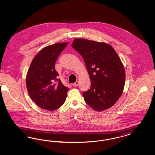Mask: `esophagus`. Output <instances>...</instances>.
I'll use <instances>...</instances> for the list:
<instances>
[{
    "mask_svg": "<svg viewBox=\"0 0 155 155\" xmlns=\"http://www.w3.org/2000/svg\"><path fill=\"white\" fill-rule=\"evenodd\" d=\"M78 84H79V82L78 81H76L75 82H74V84H73V86L74 87H77L78 85Z\"/></svg>",
    "mask_w": 155,
    "mask_h": 155,
    "instance_id": "34e87169",
    "label": "esophagus"
}]
</instances>
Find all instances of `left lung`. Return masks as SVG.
<instances>
[{"label": "left lung", "instance_id": "1", "mask_svg": "<svg viewBox=\"0 0 155 155\" xmlns=\"http://www.w3.org/2000/svg\"><path fill=\"white\" fill-rule=\"evenodd\" d=\"M71 46L84 60L91 87L82 94L85 102L96 111L106 110L120 97L125 84L124 66L110 45L85 39H74Z\"/></svg>", "mask_w": 155, "mask_h": 155}]
</instances>
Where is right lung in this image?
Masks as SVG:
<instances>
[{
  "instance_id": "obj_1",
  "label": "right lung",
  "mask_w": 155,
  "mask_h": 155,
  "mask_svg": "<svg viewBox=\"0 0 155 155\" xmlns=\"http://www.w3.org/2000/svg\"><path fill=\"white\" fill-rule=\"evenodd\" d=\"M67 42L49 45L32 60L26 77L28 92L32 101L43 109L53 111L64 103L68 88L64 86L56 71V61Z\"/></svg>"
}]
</instances>
